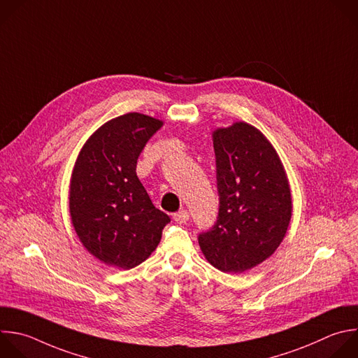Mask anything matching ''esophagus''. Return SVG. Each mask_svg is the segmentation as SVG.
Returning <instances> with one entry per match:
<instances>
[{
  "label": "esophagus",
  "mask_w": 358,
  "mask_h": 358,
  "mask_svg": "<svg viewBox=\"0 0 358 358\" xmlns=\"http://www.w3.org/2000/svg\"><path fill=\"white\" fill-rule=\"evenodd\" d=\"M173 219L177 222V223H185L188 219H189V213L187 209H181L178 212H176L173 215Z\"/></svg>",
  "instance_id": "1"
}]
</instances>
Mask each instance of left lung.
<instances>
[{
	"mask_svg": "<svg viewBox=\"0 0 358 358\" xmlns=\"http://www.w3.org/2000/svg\"><path fill=\"white\" fill-rule=\"evenodd\" d=\"M212 141L219 213L198 242L215 268L241 274L273 256L284 241L292 216L291 188L278 153L253 125L217 128Z\"/></svg>",
	"mask_w": 358,
	"mask_h": 358,
	"instance_id": "1",
	"label": "left lung"
}]
</instances>
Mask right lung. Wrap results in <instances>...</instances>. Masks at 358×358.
Returning a JSON list of instances; mask_svg holds the SVG:
<instances>
[{"instance_id": "1", "label": "right lung", "mask_w": 358, "mask_h": 358, "mask_svg": "<svg viewBox=\"0 0 358 358\" xmlns=\"http://www.w3.org/2000/svg\"><path fill=\"white\" fill-rule=\"evenodd\" d=\"M163 121L139 112L99 127L76 160L69 206L83 246L106 266L131 270L157 248L170 222L136 176L139 155Z\"/></svg>"}]
</instances>
